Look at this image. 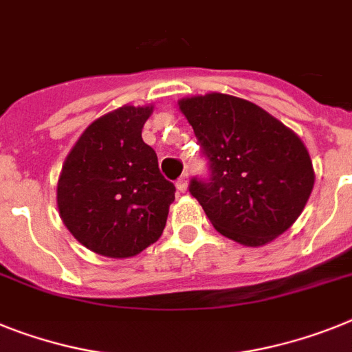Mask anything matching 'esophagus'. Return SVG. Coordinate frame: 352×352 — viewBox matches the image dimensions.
Here are the masks:
<instances>
[{"mask_svg": "<svg viewBox=\"0 0 352 352\" xmlns=\"http://www.w3.org/2000/svg\"><path fill=\"white\" fill-rule=\"evenodd\" d=\"M188 184H190V177H188V173H184V175H182L181 179L175 182L177 190L181 191V193H186V190H188Z\"/></svg>", "mask_w": 352, "mask_h": 352, "instance_id": "34e87169", "label": "esophagus"}]
</instances>
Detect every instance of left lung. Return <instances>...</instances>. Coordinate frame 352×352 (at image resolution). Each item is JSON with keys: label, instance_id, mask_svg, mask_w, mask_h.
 <instances>
[{"label": "left lung", "instance_id": "left-lung-1", "mask_svg": "<svg viewBox=\"0 0 352 352\" xmlns=\"http://www.w3.org/2000/svg\"><path fill=\"white\" fill-rule=\"evenodd\" d=\"M211 164L190 191L220 234L263 247L300 217L315 184L300 138L249 100L223 93L177 102Z\"/></svg>", "mask_w": 352, "mask_h": 352}]
</instances>
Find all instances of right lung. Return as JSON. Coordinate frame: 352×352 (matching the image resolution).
<instances>
[{
  "mask_svg": "<svg viewBox=\"0 0 352 352\" xmlns=\"http://www.w3.org/2000/svg\"><path fill=\"white\" fill-rule=\"evenodd\" d=\"M153 105H123L94 120L62 164L57 208L75 240L105 258L143 252L161 238L175 186L141 138Z\"/></svg>",
  "mask_w": 352,
  "mask_h": 352,
  "instance_id": "obj_1",
  "label": "right lung"
}]
</instances>
